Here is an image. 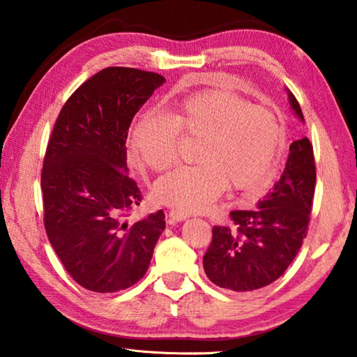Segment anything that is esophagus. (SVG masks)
Segmentation results:
<instances>
[{"mask_svg": "<svg viewBox=\"0 0 357 357\" xmlns=\"http://www.w3.org/2000/svg\"><path fill=\"white\" fill-rule=\"evenodd\" d=\"M168 219H170V222H173V223L183 222L187 219V214L181 213V211H176V209H172L170 213H168Z\"/></svg>", "mask_w": 357, "mask_h": 357, "instance_id": "obj_1", "label": "esophagus"}]
</instances>
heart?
Listing matches in <instances>:
<instances>
[{
    "label": "heart",
    "mask_w": 357,
    "mask_h": 357,
    "mask_svg": "<svg viewBox=\"0 0 357 357\" xmlns=\"http://www.w3.org/2000/svg\"><path fill=\"white\" fill-rule=\"evenodd\" d=\"M181 132L200 138L197 165L179 167L155 181V200L181 213L213 206L229 187L236 192L264 189L274 179L285 129L274 110L250 104L227 89L189 96L168 116L142 113L132 132V149L143 167L162 172L178 159Z\"/></svg>",
    "instance_id": "obj_1"
}]
</instances>
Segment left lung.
I'll return each instance as SVG.
<instances>
[{"label": "left lung", "mask_w": 357, "mask_h": 357, "mask_svg": "<svg viewBox=\"0 0 357 357\" xmlns=\"http://www.w3.org/2000/svg\"><path fill=\"white\" fill-rule=\"evenodd\" d=\"M288 100L301 121L293 93ZM317 170L313 146L304 137L289 144L285 170L257 209L231 211L233 227H214L203 257L208 279L217 287L244 293L268 287L298 255L309 228Z\"/></svg>", "instance_id": "1"}]
</instances>
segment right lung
<instances>
[{
  "label": "right lung",
  "instance_id": "1",
  "mask_svg": "<svg viewBox=\"0 0 357 357\" xmlns=\"http://www.w3.org/2000/svg\"><path fill=\"white\" fill-rule=\"evenodd\" d=\"M165 78L107 68L59 112L40 173L48 241L78 285L116 293L142 279L165 228L164 211L129 223L142 192L128 174V132Z\"/></svg>",
  "mask_w": 357,
  "mask_h": 357
}]
</instances>
